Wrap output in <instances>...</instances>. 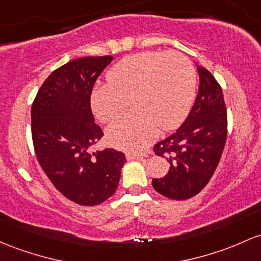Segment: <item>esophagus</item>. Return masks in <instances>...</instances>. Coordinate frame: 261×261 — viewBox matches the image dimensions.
Instances as JSON below:
<instances>
[{
    "instance_id": "obj_1",
    "label": "esophagus",
    "mask_w": 261,
    "mask_h": 261,
    "mask_svg": "<svg viewBox=\"0 0 261 261\" xmlns=\"http://www.w3.org/2000/svg\"><path fill=\"white\" fill-rule=\"evenodd\" d=\"M126 159L127 160H144L145 154L142 153H126Z\"/></svg>"
}]
</instances>
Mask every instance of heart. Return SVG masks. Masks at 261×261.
<instances>
[{"instance_id": "heart-1", "label": "heart", "mask_w": 261, "mask_h": 261, "mask_svg": "<svg viewBox=\"0 0 261 261\" xmlns=\"http://www.w3.org/2000/svg\"><path fill=\"white\" fill-rule=\"evenodd\" d=\"M108 83L91 91L94 115L109 122L121 113L131 96L134 111L108 127L109 142L120 150L137 152L157 136L170 131L190 113L196 90V71L178 51H141L128 56L109 70Z\"/></svg>"}]
</instances>
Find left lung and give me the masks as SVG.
<instances>
[{
  "mask_svg": "<svg viewBox=\"0 0 261 261\" xmlns=\"http://www.w3.org/2000/svg\"><path fill=\"white\" fill-rule=\"evenodd\" d=\"M199 89L196 101L176 133L157 142L153 151L170 162L168 173L153 178L162 196L183 200L198 194L213 176L227 140V108L223 91L210 70L197 65Z\"/></svg>",
  "mask_w": 261,
  "mask_h": 261,
  "instance_id": "8db88e82",
  "label": "left lung"
}]
</instances>
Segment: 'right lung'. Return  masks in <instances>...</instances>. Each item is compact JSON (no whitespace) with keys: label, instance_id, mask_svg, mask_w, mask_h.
Here are the masks:
<instances>
[{"label":"right lung","instance_id":"right-lung-1","mask_svg":"<svg viewBox=\"0 0 261 261\" xmlns=\"http://www.w3.org/2000/svg\"><path fill=\"white\" fill-rule=\"evenodd\" d=\"M111 56L83 57L44 80L31 110L39 165L64 197L80 205L110 198L119 185L125 154L113 148L90 152L104 133L94 122L90 95Z\"/></svg>","mask_w":261,"mask_h":261}]
</instances>
